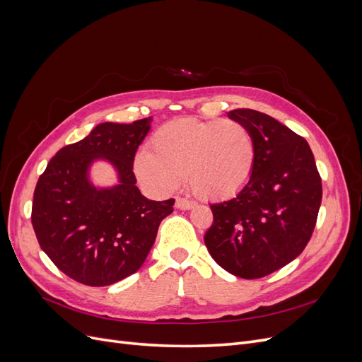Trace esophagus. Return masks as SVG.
Wrapping results in <instances>:
<instances>
[{
  "label": "esophagus",
  "instance_id": "obj_1",
  "mask_svg": "<svg viewBox=\"0 0 362 362\" xmlns=\"http://www.w3.org/2000/svg\"><path fill=\"white\" fill-rule=\"evenodd\" d=\"M193 205H194L193 201L185 199V198H177V201H175V206L180 208V210H190Z\"/></svg>",
  "mask_w": 362,
  "mask_h": 362
}]
</instances>
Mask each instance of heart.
I'll return each instance as SVG.
<instances>
[{
  "label": "heart",
  "instance_id": "obj_1",
  "mask_svg": "<svg viewBox=\"0 0 362 362\" xmlns=\"http://www.w3.org/2000/svg\"><path fill=\"white\" fill-rule=\"evenodd\" d=\"M254 164L255 141L242 122L178 117L157 128L151 151L139 152L134 169L156 193H170L184 173L199 198L222 199L245 187Z\"/></svg>",
  "mask_w": 362,
  "mask_h": 362
}]
</instances>
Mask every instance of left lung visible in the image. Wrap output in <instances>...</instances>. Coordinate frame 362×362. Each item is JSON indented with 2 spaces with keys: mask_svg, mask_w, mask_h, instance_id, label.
<instances>
[{
  "mask_svg": "<svg viewBox=\"0 0 362 362\" xmlns=\"http://www.w3.org/2000/svg\"><path fill=\"white\" fill-rule=\"evenodd\" d=\"M228 115L250 131L255 164L237 196L210 205L213 223L204 240L218 266L258 279L287 266L308 245L322 204V178L302 136L257 110Z\"/></svg>",
  "mask_w": 362,
  "mask_h": 362,
  "instance_id": "left-lung-1",
  "label": "left lung"
}]
</instances>
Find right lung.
Returning <instances> with one entry per match:
<instances>
[{
  "label": "right lung",
  "instance_id": "right-lung-1",
  "mask_svg": "<svg viewBox=\"0 0 362 362\" xmlns=\"http://www.w3.org/2000/svg\"><path fill=\"white\" fill-rule=\"evenodd\" d=\"M151 117L100 124L54 156L35 189L31 223L49 259L76 282L103 287L136 273L175 199L149 201L137 189L133 163ZM95 158L115 164L121 184L95 189L86 169Z\"/></svg>",
  "mask_w": 362,
  "mask_h": 362
}]
</instances>
